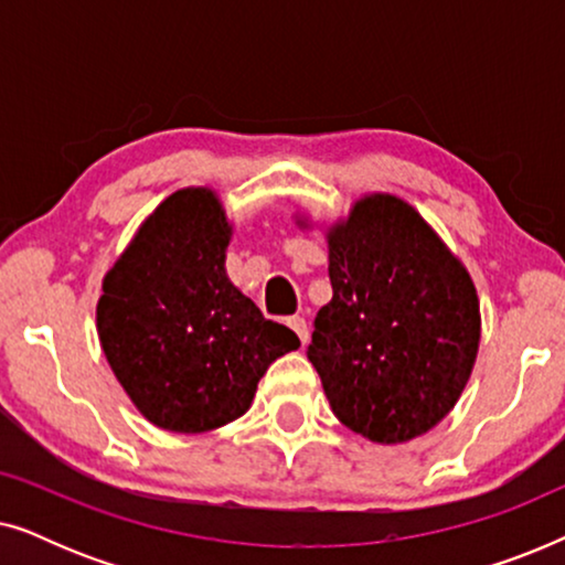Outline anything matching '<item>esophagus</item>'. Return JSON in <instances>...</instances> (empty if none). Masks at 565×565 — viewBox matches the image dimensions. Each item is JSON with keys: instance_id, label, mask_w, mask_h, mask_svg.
<instances>
[{"instance_id": "1", "label": "esophagus", "mask_w": 565, "mask_h": 565, "mask_svg": "<svg viewBox=\"0 0 565 565\" xmlns=\"http://www.w3.org/2000/svg\"><path fill=\"white\" fill-rule=\"evenodd\" d=\"M288 327L292 329V331H296V334L300 337V342H308V323H306V319H303V316H290V319H288Z\"/></svg>"}]
</instances>
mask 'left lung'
I'll return each mask as SVG.
<instances>
[{"label":"left lung","mask_w":565,"mask_h":565,"mask_svg":"<svg viewBox=\"0 0 565 565\" xmlns=\"http://www.w3.org/2000/svg\"><path fill=\"white\" fill-rule=\"evenodd\" d=\"M298 228L311 215L296 213ZM334 296L316 316L308 360L337 419L370 443L401 445L452 412L481 344L466 265L412 203L358 198L323 231Z\"/></svg>","instance_id":"8db88e82"}]
</instances>
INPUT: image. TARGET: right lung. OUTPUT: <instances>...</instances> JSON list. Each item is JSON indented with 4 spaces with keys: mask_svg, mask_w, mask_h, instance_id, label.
Wrapping results in <instances>:
<instances>
[{
    "mask_svg": "<svg viewBox=\"0 0 565 565\" xmlns=\"http://www.w3.org/2000/svg\"><path fill=\"white\" fill-rule=\"evenodd\" d=\"M231 236L218 192L182 188L103 277L99 347L130 404L159 429L200 435L238 419L267 367L300 347L228 280Z\"/></svg>",
    "mask_w": 565,
    "mask_h": 565,
    "instance_id": "1",
    "label": "right lung"
}]
</instances>
